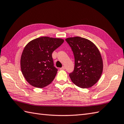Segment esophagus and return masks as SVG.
I'll return each mask as SVG.
<instances>
[{
    "label": "esophagus",
    "instance_id": "34e87169",
    "mask_svg": "<svg viewBox=\"0 0 124 124\" xmlns=\"http://www.w3.org/2000/svg\"><path fill=\"white\" fill-rule=\"evenodd\" d=\"M65 69V67H62L61 68H60V69L61 70H64Z\"/></svg>",
    "mask_w": 124,
    "mask_h": 124
}]
</instances>
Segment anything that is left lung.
I'll return each mask as SVG.
<instances>
[{"label":"left lung","instance_id":"8db88e82","mask_svg":"<svg viewBox=\"0 0 124 124\" xmlns=\"http://www.w3.org/2000/svg\"><path fill=\"white\" fill-rule=\"evenodd\" d=\"M75 57V68L69 74L71 80L82 88L93 86L103 71V61L99 49L93 43L80 37L65 39Z\"/></svg>","mask_w":124,"mask_h":124}]
</instances>
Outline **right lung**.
<instances>
[{"mask_svg": "<svg viewBox=\"0 0 124 124\" xmlns=\"http://www.w3.org/2000/svg\"><path fill=\"white\" fill-rule=\"evenodd\" d=\"M63 42L61 38L42 37L25 46L21 57V69L31 85L43 88L54 80L57 69L54 66L52 53Z\"/></svg>", "mask_w": 124, "mask_h": 124, "instance_id": "1", "label": "right lung"}]
</instances>
